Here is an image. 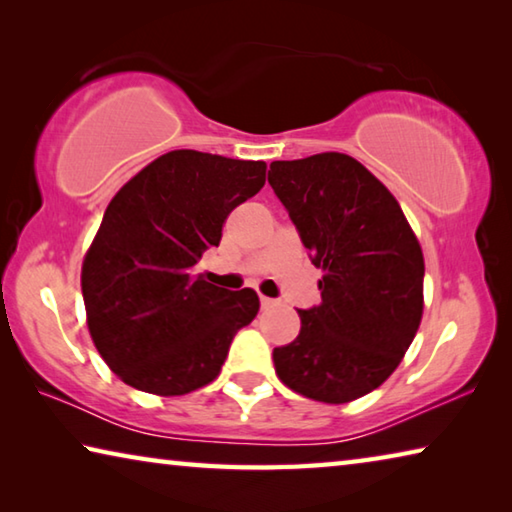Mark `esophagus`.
I'll return each instance as SVG.
<instances>
[{"label": "esophagus", "mask_w": 512, "mask_h": 512, "mask_svg": "<svg viewBox=\"0 0 512 512\" xmlns=\"http://www.w3.org/2000/svg\"><path fill=\"white\" fill-rule=\"evenodd\" d=\"M259 302H262V307H264V309H268V307H273V305H275V300L266 298V296H259Z\"/></svg>", "instance_id": "34e87169"}]
</instances>
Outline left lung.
<instances>
[{
	"label": "left lung",
	"instance_id": "8db88e82",
	"mask_svg": "<svg viewBox=\"0 0 512 512\" xmlns=\"http://www.w3.org/2000/svg\"><path fill=\"white\" fill-rule=\"evenodd\" d=\"M268 183L323 268V302L300 309L296 341L273 350L277 377L316 402L359 400L393 375L420 327V241L386 185L345 153L275 160Z\"/></svg>",
	"mask_w": 512,
	"mask_h": 512
}]
</instances>
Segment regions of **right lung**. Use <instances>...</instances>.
Returning <instances> with one entry per match:
<instances>
[{
	"label": "right lung",
	"instance_id": "1",
	"mask_svg": "<svg viewBox=\"0 0 512 512\" xmlns=\"http://www.w3.org/2000/svg\"><path fill=\"white\" fill-rule=\"evenodd\" d=\"M264 183L262 160L178 149L112 196L83 257L81 289L94 348L124 384L173 397L219 377L259 298L214 287L194 266Z\"/></svg>",
	"mask_w": 512,
	"mask_h": 512
}]
</instances>
